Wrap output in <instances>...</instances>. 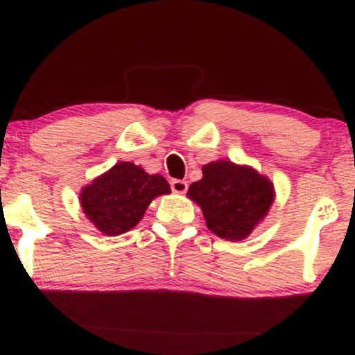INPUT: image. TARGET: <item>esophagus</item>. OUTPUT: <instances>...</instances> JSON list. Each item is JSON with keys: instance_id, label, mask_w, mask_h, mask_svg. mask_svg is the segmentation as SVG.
<instances>
[{"instance_id": "esophagus-1", "label": "esophagus", "mask_w": 355, "mask_h": 355, "mask_svg": "<svg viewBox=\"0 0 355 355\" xmlns=\"http://www.w3.org/2000/svg\"><path fill=\"white\" fill-rule=\"evenodd\" d=\"M171 189L174 193H186L187 192V182L181 181V179H173Z\"/></svg>"}]
</instances>
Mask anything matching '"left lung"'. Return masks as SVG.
I'll use <instances>...</instances> for the list:
<instances>
[{
  "instance_id": "left-lung-1",
  "label": "left lung",
  "mask_w": 355,
  "mask_h": 355,
  "mask_svg": "<svg viewBox=\"0 0 355 355\" xmlns=\"http://www.w3.org/2000/svg\"><path fill=\"white\" fill-rule=\"evenodd\" d=\"M202 174L187 197L202 208L208 230L225 241L247 239L273 205V182L249 164L231 159L203 164Z\"/></svg>"
}]
</instances>
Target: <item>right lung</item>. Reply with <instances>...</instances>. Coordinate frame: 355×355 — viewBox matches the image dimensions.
<instances>
[{
	"mask_svg": "<svg viewBox=\"0 0 355 355\" xmlns=\"http://www.w3.org/2000/svg\"><path fill=\"white\" fill-rule=\"evenodd\" d=\"M171 193L162 174H148L130 162H118L82 187L79 202L87 220L105 236H119L142 220L153 198Z\"/></svg>",
	"mask_w": 355,
	"mask_h": 355,
	"instance_id": "right-lung-1",
	"label": "right lung"
}]
</instances>
